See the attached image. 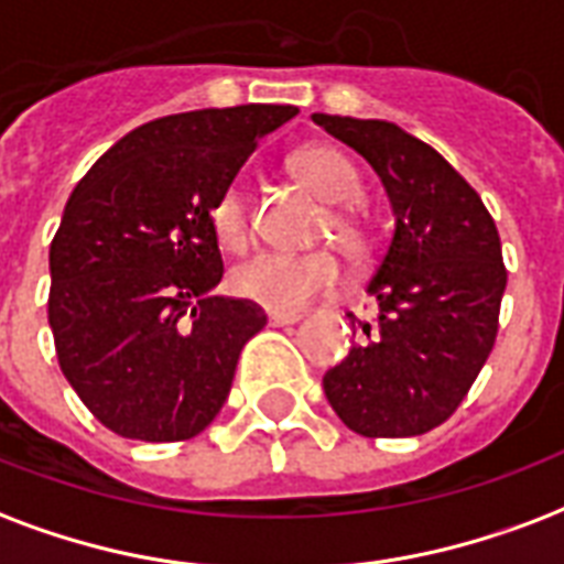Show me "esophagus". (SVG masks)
<instances>
[{
  "instance_id": "34e87169",
  "label": "esophagus",
  "mask_w": 564,
  "mask_h": 564,
  "mask_svg": "<svg viewBox=\"0 0 564 564\" xmlns=\"http://www.w3.org/2000/svg\"><path fill=\"white\" fill-rule=\"evenodd\" d=\"M301 319V313H269V325L272 328H281V325H295Z\"/></svg>"
}]
</instances>
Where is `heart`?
Segmentation results:
<instances>
[{"mask_svg":"<svg viewBox=\"0 0 564 564\" xmlns=\"http://www.w3.org/2000/svg\"><path fill=\"white\" fill-rule=\"evenodd\" d=\"M292 174L307 186L313 195L330 204L325 218L319 221V239L337 242L339 251L349 260H360L367 253V234L346 204L358 195V174L351 162L334 148H304L292 156ZM209 225L215 239L227 251H242L251 239V221L245 206L242 188L230 183L218 192L209 209ZM339 263L334 251L307 253H278L260 251L248 257L230 272V290L239 299H248L274 313H301L322 295L337 290Z\"/></svg>","mask_w":564,"mask_h":564,"instance_id":"obj_1","label":"heart"}]
</instances>
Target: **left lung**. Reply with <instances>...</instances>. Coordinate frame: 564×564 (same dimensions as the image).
<instances>
[{
	"label": "left lung",
	"mask_w": 564,
	"mask_h": 564,
	"mask_svg": "<svg viewBox=\"0 0 564 564\" xmlns=\"http://www.w3.org/2000/svg\"><path fill=\"white\" fill-rule=\"evenodd\" d=\"M384 183L397 227L367 292L378 319L322 378L351 432L414 437L462 405L497 339L500 234L476 188L435 148L387 120L313 115ZM355 322V316H351Z\"/></svg>",
	"instance_id": "1"
}]
</instances>
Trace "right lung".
I'll list each match as a JSON object with an SVG mask.
<instances>
[{"instance_id": "add662e5", "label": "right lung", "mask_w": 564, "mask_h": 564, "mask_svg": "<svg viewBox=\"0 0 564 564\" xmlns=\"http://www.w3.org/2000/svg\"><path fill=\"white\" fill-rule=\"evenodd\" d=\"M295 106L167 115L132 129L73 188L50 245L58 367L115 435L188 441L213 423L263 307L225 274L209 209Z\"/></svg>"}]
</instances>
